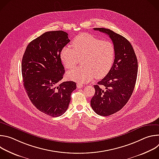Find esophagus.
<instances>
[{"label": "esophagus", "instance_id": "esophagus-1", "mask_svg": "<svg viewBox=\"0 0 159 159\" xmlns=\"http://www.w3.org/2000/svg\"><path fill=\"white\" fill-rule=\"evenodd\" d=\"M77 87L79 89H81V88L83 87V85L82 84H80V83H77Z\"/></svg>", "mask_w": 159, "mask_h": 159}]
</instances>
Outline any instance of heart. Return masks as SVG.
Listing matches in <instances>:
<instances>
[{
    "label": "heart",
    "instance_id": "1",
    "mask_svg": "<svg viewBox=\"0 0 159 159\" xmlns=\"http://www.w3.org/2000/svg\"><path fill=\"white\" fill-rule=\"evenodd\" d=\"M73 49L64 47L60 53L61 60L68 69L74 68L78 58L82 57L83 65L67 74L70 79L84 83L104 77L110 70L115 60V50L110 41L101 39L85 33L78 35L72 43Z\"/></svg>",
    "mask_w": 159,
    "mask_h": 159
}]
</instances>
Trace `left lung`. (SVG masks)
I'll return each mask as SVG.
<instances>
[{"label":"left lung","instance_id":"1","mask_svg":"<svg viewBox=\"0 0 159 159\" xmlns=\"http://www.w3.org/2000/svg\"><path fill=\"white\" fill-rule=\"evenodd\" d=\"M108 35L115 50V60L106 77L94 85L90 106L96 113L107 116L119 111L128 102L135 86L138 61L131 43L123 36L106 28H94Z\"/></svg>","mask_w":159,"mask_h":159}]
</instances>
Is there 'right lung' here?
Segmentation results:
<instances>
[{"mask_svg":"<svg viewBox=\"0 0 159 159\" xmlns=\"http://www.w3.org/2000/svg\"><path fill=\"white\" fill-rule=\"evenodd\" d=\"M63 31H48L31 41L22 60L24 87L33 104L52 117L67 110L76 83H60L65 74L60 53L70 42Z\"/></svg>","mask_w":159,"mask_h":159,"instance_id":"right-lung-1","label":"right lung"}]
</instances>
